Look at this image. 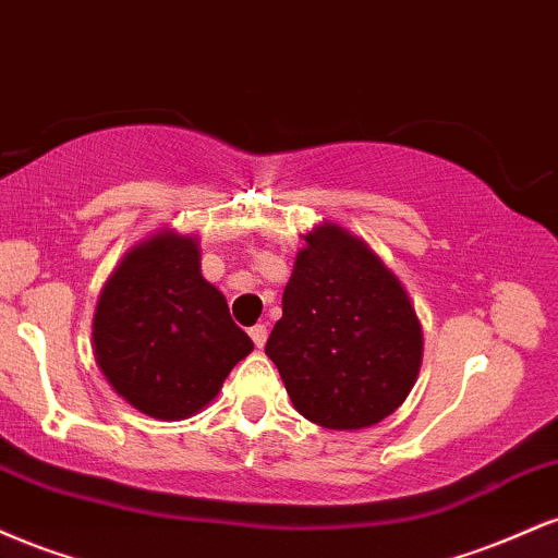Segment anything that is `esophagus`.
<instances>
[{
  "mask_svg": "<svg viewBox=\"0 0 558 558\" xmlns=\"http://www.w3.org/2000/svg\"><path fill=\"white\" fill-rule=\"evenodd\" d=\"M248 336H252V341L257 349H262V345L267 343V325H254L252 330H248Z\"/></svg>",
  "mask_w": 558,
  "mask_h": 558,
  "instance_id": "1",
  "label": "esophagus"
}]
</instances>
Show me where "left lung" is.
Listing matches in <instances>:
<instances>
[{
  "mask_svg": "<svg viewBox=\"0 0 558 558\" xmlns=\"http://www.w3.org/2000/svg\"><path fill=\"white\" fill-rule=\"evenodd\" d=\"M304 241L265 354L301 417L328 430L373 427L417 383L420 317L399 275L360 235L323 220Z\"/></svg>",
  "mask_w": 558,
  "mask_h": 558,
  "instance_id": "left-lung-1",
  "label": "left lung"
}]
</instances>
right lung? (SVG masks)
<instances>
[{
    "label": "right lung",
    "instance_id": "right-lung-1",
    "mask_svg": "<svg viewBox=\"0 0 558 558\" xmlns=\"http://www.w3.org/2000/svg\"><path fill=\"white\" fill-rule=\"evenodd\" d=\"M92 345L114 393L165 422L213 403L254 349L220 288L202 275L198 239L175 228L128 248L96 301Z\"/></svg>",
    "mask_w": 558,
    "mask_h": 558
}]
</instances>
